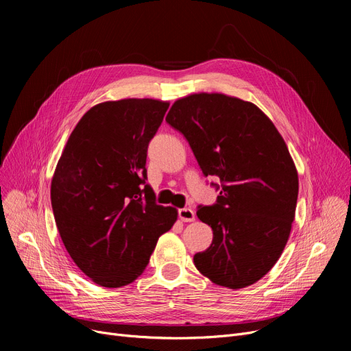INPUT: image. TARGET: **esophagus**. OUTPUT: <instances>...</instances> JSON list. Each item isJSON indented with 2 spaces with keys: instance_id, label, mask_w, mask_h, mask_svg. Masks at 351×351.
Wrapping results in <instances>:
<instances>
[{
  "instance_id": "34e87169",
  "label": "esophagus",
  "mask_w": 351,
  "mask_h": 351,
  "mask_svg": "<svg viewBox=\"0 0 351 351\" xmlns=\"http://www.w3.org/2000/svg\"><path fill=\"white\" fill-rule=\"evenodd\" d=\"M179 219L182 220V222H193V220L196 219V215L192 209L183 208V209H179Z\"/></svg>"
}]
</instances>
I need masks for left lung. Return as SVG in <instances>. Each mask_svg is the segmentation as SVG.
<instances>
[{
	"label": "left lung",
	"instance_id": "1",
	"mask_svg": "<svg viewBox=\"0 0 351 351\" xmlns=\"http://www.w3.org/2000/svg\"><path fill=\"white\" fill-rule=\"evenodd\" d=\"M185 136L205 176H219L216 204L196 215L213 230L193 256L215 285L247 287L276 265L296 213L299 176L287 145L254 104L199 92L179 98L166 115Z\"/></svg>",
	"mask_w": 351,
	"mask_h": 351
}]
</instances>
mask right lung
<instances>
[{
  "label": "right lung",
  "instance_id": "add662e5",
  "mask_svg": "<svg viewBox=\"0 0 351 351\" xmlns=\"http://www.w3.org/2000/svg\"><path fill=\"white\" fill-rule=\"evenodd\" d=\"M169 102L108 101L80 119L51 182L62 243L82 273L102 287L132 283L149 263L160 234L178 219L160 206L146 179V152Z\"/></svg>",
  "mask_w": 351,
  "mask_h": 351
}]
</instances>
